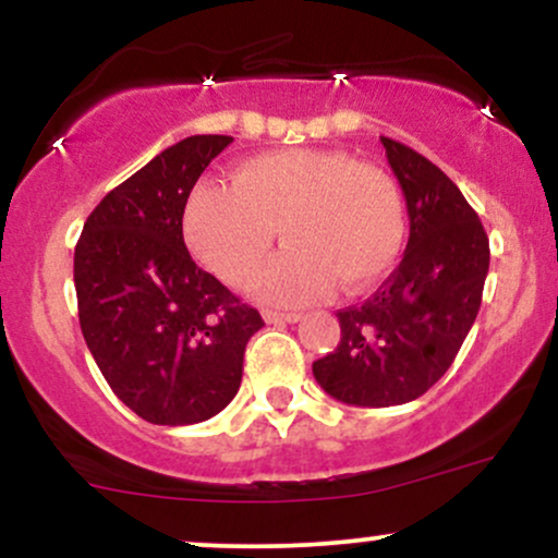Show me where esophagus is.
<instances>
[{
  "mask_svg": "<svg viewBox=\"0 0 558 558\" xmlns=\"http://www.w3.org/2000/svg\"><path fill=\"white\" fill-rule=\"evenodd\" d=\"M262 317H265V323H270V325L299 323V319H301V315H296V312H272V310L262 312Z\"/></svg>",
  "mask_w": 558,
  "mask_h": 558,
  "instance_id": "34e87169",
  "label": "esophagus"
}]
</instances>
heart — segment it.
Here are the masks:
<instances>
[{
    "label": "heart",
    "mask_w": 558,
    "mask_h": 558,
    "mask_svg": "<svg viewBox=\"0 0 558 558\" xmlns=\"http://www.w3.org/2000/svg\"><path fill=\"white\" fill-rule=\"evenodd\" d=\"M275 230L286 252L254 280L272 304H310L341 283L369 288L403 243V204L393 178L343 151L286 149L233 172V185L202 181L183 213L191 254L230 286H241L270 254Z\"/></svg>",
    "instance_id": "1"
}]
</instances>
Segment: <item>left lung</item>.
<instances>
[{"label": "left lung", "mask_w": 558, "mask_h": 558, "mask_svg": "<svg viewBox=\"0 0 558 558\" xmlns=\"http://www.w3.org/2000/svg\"><path fill=\"white\" fill-rule=\"evenodd\" d=\"M380 144L407 198V252L362 306L338 312L341 341L312 364L325 393L351 407H399L446 375L490 265L488 235L457 183L399 141Z\"/></svg>", "instance_id": "8db88e82"}]
</instances>
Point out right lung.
Returning a JSON list of instances; mask_svg holds the SVG:
<instances>
[{
	"label": "right lung",
	"instance_id": "add662e5",
	"mask_svg": "<svg viewBox=\"0 0 558 558\" xmlns=\"http://www.w3.org/2000/svg\"><path fill=\"white\" fill-rule=\"evenodd\" d=\"M230 136L168 146L96 204L75 246L81 330L120 401L151 425L215 417L241 388L257 310L191 259L183 209Z\"/></svg>",
	"mask_w": 558,
	"mask_h": 558
}]
</instances>
